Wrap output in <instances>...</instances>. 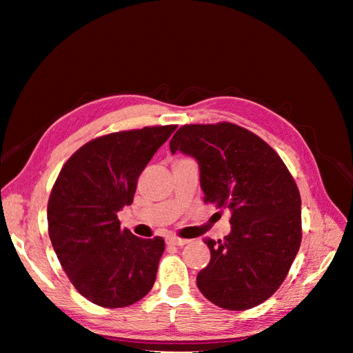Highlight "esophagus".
<instances>
[{
	"mask_svg": "<svg viewBox=\"0 0 353 353\" xmlns=\"http://www.w3.org/2000/svg\"><path fill=\"white\" fill-rule=\"evenodd\" d=\"M166 243H168L169 245H184V244L188 243V240H185V239H178V237H169V239H166Z\"/></svg>",
	"mask_w": 353,
	"mask_h": 353,
	"instance_id": "esophagus-1",
	"label": "esophagus"
}]
</instances>
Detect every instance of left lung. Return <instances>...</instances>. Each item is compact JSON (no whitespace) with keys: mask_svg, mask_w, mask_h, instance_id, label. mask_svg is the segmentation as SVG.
Returning a JSON list of instances; mask_svg holds the SVG:
<instances>
[{"mask_svg":"<svg viewBox=\"0 0 353 353\" xmlns=\"http://www.w3.org/2000/svg\"><path fill=\"white\" fill-rule=\"evenodd\" d=\"M170 152L194 157L205 201L231 212V232L206 240L210 262L197 274L208 301L244 311L271 297L301 248V194L281 157L262 138L222 122L184 125Z\"/></svg>","mask_w":353,"mask_h":353,"instance_id":"1","label":"left lung"}]
</instances>
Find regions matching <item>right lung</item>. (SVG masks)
Returning a JSON list of instances; mask_svg holds the SVG:
<instances>
[{
    "label": "right lung",
    "mask_w": 353,
    "mask_h": 353,
    "mask_svg": "<svg viewBox=\"0 0 353 353\" xmlns=\"http://www.w3.org/2000/svg\"><path fill=\"white\" fill-rule=\"evenodd\" d=\"M176 125L113 132L82 145L61 168L47 219L52 248L74 288L103 307H125L156 281L162 237L140 239L121 228L138 176Z\"/></svg>",
    "instance_id": "1"
}]
</instances>
